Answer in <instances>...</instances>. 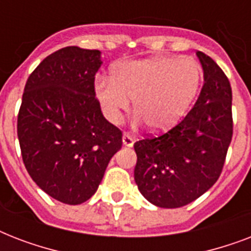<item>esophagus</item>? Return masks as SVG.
<instances>
[{"mask_svg": "<svg viewBox=\"0 0 251 251\" xmlns=\"http://www.w3.org/2000/svg\"><path fill=\"white\" fill-rule=\"evenodd\" d=\"M122 142H124V146H126V147H133L134 138L130 134L124 133V135H122Z\"/></svg>", "mask_w": 251, "mask_h": 251, "instance_id": "1", "label": "esophagus"}]
</instances>
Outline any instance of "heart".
Returning a JSON list of instances; mask_svg holds the SVG:
<instances>
[{"instance_id":"heart-1","label":"heart","mask_w":251,"mask_h":251,"mask_svg":"<svg viewBox=\"0 0 251 251\" xmlns=\"http://www.w3.org/2000/svg\"><path fill=\"white\" fill-rule=\"evenodd\" d=\"M202 83L193 58L153 57L114 65L112 78L100 76L95 95L105 118L117 124L134 99V110L155 133L167 131L190 109Z\"/></svg>"}]
</instances>
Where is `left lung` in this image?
<instances>
[{
  "label": "left lung",
  "mask_w": 251,
  "mask_h": 251,
  "mask_svg": "<svg viewBox=\"0 0 251 251\" xmlns=\"http://www.w3.org/2000/svg\"><path fill=\"white\" fill-rule=\"evenodd\" d=\"M197 56L204 84L194 106L167 133L134 143L135 183L163 208L186 206L218 181L233 135L229 80L210 56Z\"/></svg>",
  "instance_id": "8db88e82"
}]
</instances>
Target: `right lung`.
I'll use <instances>...</instances> for the list:
<instances>
[{
    "instance_id": "right-lung-1",
    "label": "right lung",
    "mask_w": 251,
    "mask_h": 251,
    "mask_svg": "<svg viewBox=\"0 0 251 251\" xmlns=\"http://www.w3.org/2000/svg\"><path fill=\"white\" fill-rule=\"evenodd\" d=\"M101 64L96 49H60L31 73L22 98L17 130L25 169L66 204L96 193L122 146V131L106 121L95 95Z\"/></svg>"
}]
</instances>
